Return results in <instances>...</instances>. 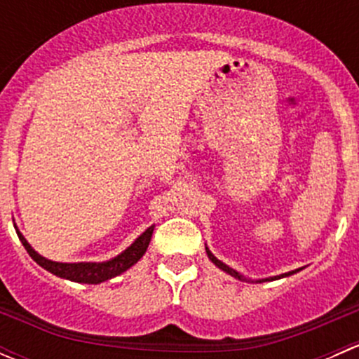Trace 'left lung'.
<instances>
[{"instance_id":"obj_1","label":"left lung","mask_w":359,"mask_h":359,"mask_svg":"<svg viewBox=\"0 0 359 359\" xmlns=\"http://www.w3.org/2000/svg\"><path fill=\"white\" fill-rule=\"evenodd\" d=\"M205 250H206V255H208V259L212 260V262L215 264V266L219 267V269H222L224 273L231 274V276H233V278H236V280H240V281H248V283H264V281H274V280H281V278H288V276H292V274H295V273H299V271H302V267H300V269H295V271H288V273L278 274V276L262 278V280H250V278H245L243 274H241V273H238V271H234L233 267H229V266H227V264L220 262V260L217 259V257L213 255L212 252H210V248H208V247H205Z\"/></svg>"}]
</instances>
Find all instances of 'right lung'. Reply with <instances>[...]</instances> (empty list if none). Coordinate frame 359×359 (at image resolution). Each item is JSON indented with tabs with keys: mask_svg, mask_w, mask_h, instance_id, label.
Returning <instances> with one entry per match:
<instances>
[{
	"mask_svg": "<svg viewBox=\"0 0 359 359\" xmlns=\"http://www.w3.org/2000/svg\"><path fill=\"white\" fill-rule=\"evenodd\" d=\"M13 226H15V224H13ZM15 231L17 236L22 241L24 248L27 250L29 255H31L32 260H34L36 264H39L43 269L55 274V276L64 278V280L74 281V283L99 285L111 280V278L119 276V274L128 271L130 267L135 266V264L142 259L147 247H149L151 238H153L154 226L147 227V229L144 231L128 248L123 250L119 255L112 257L109 260H104V262H55V260H50L46 259V257L39 255V253L27 243V240H25L24 234L20 233L17 226Z\"/></svg>",
	"mask_w": 359,
	"mask_h": 359,
	"instance_id": "add662e5",
	"label": "right lung"
}]
</instances>
